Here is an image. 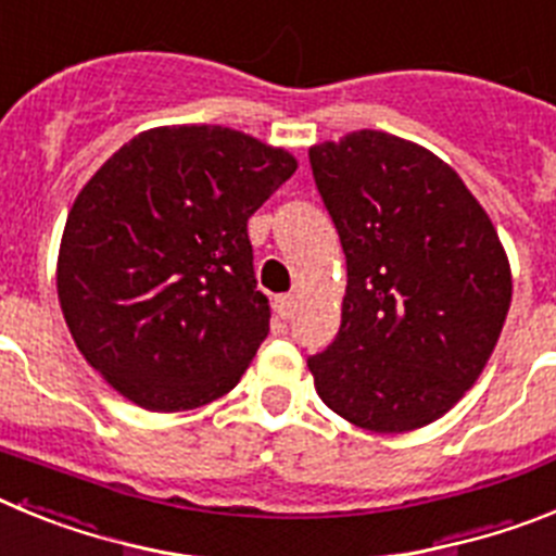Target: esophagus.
Wrapping results in <instances>:
<instances>
[{
  "label": "esophagus",
  "instance_id": "esophagus-1",
  "mask_svg": "<svg viewBox=\"0 0 556 556\" xmlns=\"http://www.w3.org/2000/svg\"><path fill=\"white\" fill-rule=\"evenodd\" d=\"M294 306H298V303H294L292 294H278V298H275V314H278L281 320H289V317H292Z\"/></svg>",
  "mask_w": 556,
  "mask_h": 556
}]
</instances>
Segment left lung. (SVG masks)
<instances>
[{
	"instance_id": "1",
	"label": "left lung",
	"mask_w": 556,
	"mask_h": 556,
	"mask_svg": "<svg viewBox=\"0 0 556 556\" xmlns=\"http://www.w3.org/2000/svg\"><path fill=\"white\" fill-rule=\"evenodd\" d=\"M348 264L342 326L308 358L317 395L358 429H424L473 387L513 301L488 211L445 161L381 130L308 150Z\"/></svg>"
}]
</instances>
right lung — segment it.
<instances>
[{
	"label": "right lung",
	"instance_id": "right-lung-1",
	"mask_svg": "<svg viewBox=\"0 0 556 556\" xmlns=\"http://www.w3.org/2000/svg\"><path fill=\"white\" fill-rule=\"evenodd\" d=\"M298 169L223 125L152 127L113 152L68 211L58 298L77 351L150 412L211 404L269 333L248 219Z\"/></svg>",
	"mask_w": 556,
	"mask_h": 556
}]
</instances>
